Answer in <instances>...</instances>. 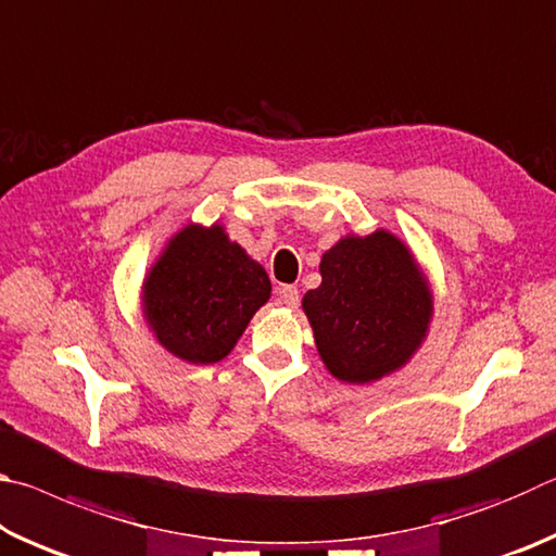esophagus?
Wrapping results in <instances>:
<instances>
[{
    "label": "esophagus",
    "mask_w": 556,
    "mask_h": 556,
    "mask_svg": "<svg viewBox=\"0 0 556 556\" xmlns=\"http://www.w3.org/2000/svg\"><path fill=\"white\" fill-rule=\"evenodd\" d=\"M277 296H279V304H285L289 308H296L299 306V289L294 285H285L277 289Z\"/></svg>",
    "instance_id": "1"
}]
</instances>
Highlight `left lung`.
<instances>
[{"instance_id": "8db88e82", "label": "left lung", "mask_w": 556, "mask_h": 556, "mask_svg": "<svg viewBox=\"0 0 556 556\" xmlns=\"http://www.w3.org/2000/svg\"><path fill=\"white\" fill-rule=\"evenodd\" d=\"M304 314L333 378L375 382L400 370L427 338L434 299L407 244L388 230L345 235L321 257V287Z\"/></svg>"}]
</instances>
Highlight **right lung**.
Returning a JSON list of instances; mask_svg holds the SVG:
<instances>
[{
    "label": "right lung",
    "mask_w": 556,
    "mask_h": 556,
    "mask_svg": "<svg viewBox=\"0 0 556 556\" xmlns=\"http://www.w3.org/2000/svg\"><path fill=\"white\" fill-rule=\"evenodd\" d=\"M267 271L248 257L223 225H186L149 269L144 318L156 341L186 363L228 355L250 318L269 299Z\"/></svg>",
    "instance_id": "add662e5"
}]
</instances>
